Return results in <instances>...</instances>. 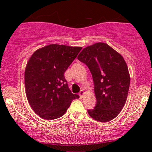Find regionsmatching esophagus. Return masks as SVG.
<instances>
[{
	"label": "esophagus",
	"instance_id": "34e87169",
	"mask_svg": "<svg viewBox=\"0 0 152 152\" xmlns=\"http://www.w3.org/2000/svg\"><path fill=\"white\" fill-rule=\"evenodd\" d=\"M84 90L80 91V93H79V95H80V97H83V95H84Z\"/></svg>",
	"mask_w": 152,
	"mask_h": 152
}]
</instances>
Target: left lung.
<instances>
[{
    "mask_svg": "<svg viewBox=\"0 0 152 152\" xmlns=\"http://www.w3.org/2000/svg\"><path fill=\"white\" fill-rule=\"evenodd\" d=\"M77 59L90 70L97 103L89 115L104 122L115 118L126 102L130 85L126 64L118 52L104 43L85 48Z\"/></svg>",
    "mask_w": 152,
    "mask_h": 152,
    "instance_id": "8db88e82",
    "label": "left lung"
}]
</instances>
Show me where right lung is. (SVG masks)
<instances>
[{
    "label": "right lung",
    "instance_id": "right-lung-1",
    "mask_svg": "<svg viewBox=\"0 0 152 152\" xmlns=\"http://www.w3.org/2000/svg\"><path fill=\"white\" fill-rule=\"evenodd\" d=\"M82 48L51 44L37 50L29 59L25 71L26 96L41 118H60L72 101L80 97L68 88L64 72Z\"/></svg>",
    "mask_w": 152,
    "mask_h": 152
}]
</instances>
